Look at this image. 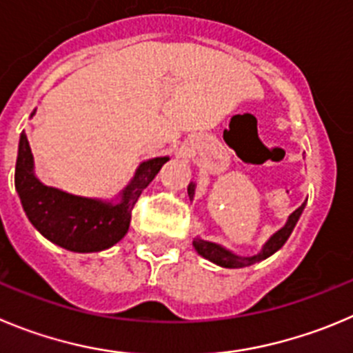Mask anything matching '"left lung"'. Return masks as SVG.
<instances>
[{
  "label": "left lung",
  "mask_w": 353,
  "mask_h": 353,
  "mask_svg": "<svg viewBox=\"0 0 353 353\" xmlns=\"http://www.w3.org/2000/svg\"><path fill=\"white\" fill-rule=\"evenodd\" d=\"M188 195H190V199H193V195H195V184L193 183H190V186H188ZM305 203H301V205L289 216L288 225L282 230H279V232L268 240V243L263 247V251L259 252L258 256H252V258H239V256L232 254V252L223 249V247L216 245V243L212 242H205V240H195L193 245H195L196 252H199L200 256H203V258L209 259V261L216 263V265L225 266V268H243V266L254 265V263L263 261V259H266L268 256H272L273 252H276L282 245H284L285 240L289 239V235H291L292 230H294L303 209H305Z\"/></svg>",
  "instance_id": "8db88e82"
}]
</instances>
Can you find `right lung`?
I'll return each instance as SVG.
<instances>
[{"label": "right lung", "instance_id": "obj_1", "mask_svg": "<svg viewBox=\"0 0 353 353\" xmlns=\"http://www.w3.org/2000/svg\"><path fill=\"white\" fill-rule=\"evenodd\" d=\"M167 160L161 157L141 163L134 181L125 188L121 202L111 205L39 183L32 174L31 148L22 132L15 163V188L26 216L45 239L68 251L97 252L123 239L137 199Z\"/></svg>", "mask_w": 353, "mask_h": 353}]
</instances>
